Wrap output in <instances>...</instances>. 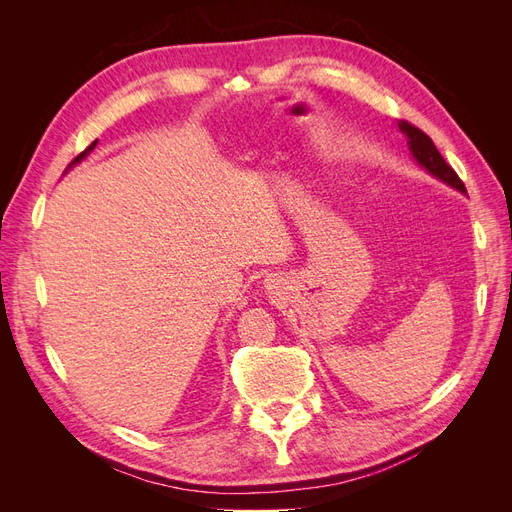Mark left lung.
<instances>
[{
    "label": "left lung",
    "instance_id": "left-lung-1",
    "mask_svg": "<svg viewBox=\"0 0 512 512\" xmlns=\"http://www.w3.org/2000/svg\"><path fill=\"white\" fill-rule=\"evenodd\" d=\"M399 130L408 136L410 151H412V156L416 158L418 164L427 168L433 177H438L444 183L453 185V188H457L459 192H466V185H463V181L459 179V175L455 173L453 166L442 158V153L438 151V147L433 145L431 138L421 128L412 126L410 121H399Z\"/></svg>",
    "mask_w": 512,
    "mask_h": 512
}]
</instances>
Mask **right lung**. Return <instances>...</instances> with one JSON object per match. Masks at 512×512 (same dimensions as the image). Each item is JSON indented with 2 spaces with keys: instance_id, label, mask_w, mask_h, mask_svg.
<instances>
[{
  "instance_id": "1",
  "label": "right lung",
  "mask_w": 512,
  "mask_h": 512,
  "mask_svg": "<svg viewBox=\"0 0 512 512\" xmlns=\"http://www.w3.org/2000/svg\"><path fill=\"white\" fill-rule=\"evenodd\" d=\"M96 143H98V138H96V141H94V143H91V145H89V147H87V149H85V151H81V153H79V156H76V158H74V160H72V162H70V166H72V164H76V162H81V160H83V158H85V156H87V153H91V151H94V147H96ZM70 166H68V168H70Z\"/></svg>"
}]
</instances>
